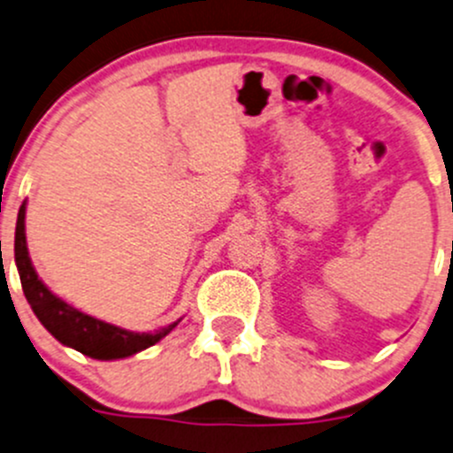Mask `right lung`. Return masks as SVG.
Instances as JSON below:
<instances>
[{"mask_svg": "<svg viewBox=\"0 0 453 453\" xmlns=\"http://www.w3.org/2000/svg\"><path fill=\"white\" fill-rule=\"evenodd\" d=\"M24 219L26 203L19 208L15 227V263L17 270H19L21 289H24L26 301L33 307L39 323H42L59 343L68 345V348L77 349V352L86 354V357L90 358L112 361V358L133 357V354L159 343L165 334H170L177 327L179 320L177 323L157 329L155 334L128 332V329H121L117 327V325L92 319V316L83 314V311L74 310L73 305H68L65 301L57 298L55 294L39 280L37 272H35L33 263H30L28 248H26Z\"/></svg>", "mask_w": 453, "mask_h": 453, "instance_id": "right-lung-1", "label": "right lung"}]
</instances>
